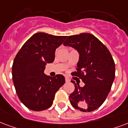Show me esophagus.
<instances>
[{
  "label": "esophagus",
  "instance_id": "34e87169",
  "mask_svg": "<svg viewBox=\"0 0 128 128\" xmlns=\"http://www.w3.org/2000/svg\"><path fill=\"white\" fill-rule=\"evenodd\" d=\"M65 81H66V82H69V81H70V79H69L68 78L66 77V78H65Z\"/></svg>",
  "mask_w": 128,
  "mask_h": 128
}]
</instances>
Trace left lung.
<instances>
[{
	"label": "left lung",
	"instance_id": "1",
	"mask_svg": "<svg viewBox=\"0 0 128 128\" xmlns=\"http://www.w3.org/2000/svg\"><path fill=\"white\" fill-rule=\"evenodd\" d=\"M77 50L79 60L76 71L85 86L74 85V90L69 96L70 104L83 112L97 109L104 102L111 89L115 76V64L110 53L99 39L90 33L72 35L64 42Z\"/></svg>",
	"mask_w": 128,
	"mask_h": 128
}]
</instances>
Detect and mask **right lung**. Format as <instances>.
Masks as SVG:
<instances>
[{
	"label": "right lung",
	"mask_w": 128,
	"mask_h": 128,
	"mask_svg": "<svg viewBox=\"0 0 128 128\" xmlns=\"http://www.w3.org/2000/svg\"><path fill=\"white\" fill-rule=\"evenodd\" d=\"M66 38L36 33L16 55L12 66L13 81L20 100L29 109L40 111L50 108L57 91L65 83L63 75L47 76L44 70L46 64L54 61L56 50Z\"/></svg>",
	"instance_id": "1"
}]
</instances>
